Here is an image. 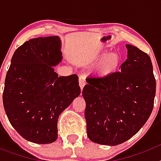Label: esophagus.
<instances>
[{
    "label": "esophagus",
    "mask_w": 161,
    "mask_h": 161,
    "mask_svg": "<svg viewBox=\"0 0 161 161\" xmlns=\"http://www.w3.org/2000/svg\"><path fill=\"white\" fill-rule=\"evenodd\" d=\"M86 82H85V77L84 76H80L79 77V85L80 87V89H83L84 86L85 85Z\"/></svg>",
    "instance_id": "34e87169"
}]
</instances>
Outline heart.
I'll return each mask as SVG.
<instances>
[{
  "mask_svg": "<svg viewBox=\"0 0 161 161\" xmlns=\"http://www.w3.org/2000/svg\"><path fill=\"white\" fill-rule=\"evenodd\" d=\"M89 63L98 61L96 65V72L100 75H109L114 72L121 62L120 55L116 52H109L107 50L100 51L87 59Z\"/></svg>",
  "mask_w": 161,
  "mask_h": 161,
  "instance_id": "heart-1",
  "label": "heart"
}]
</instances>
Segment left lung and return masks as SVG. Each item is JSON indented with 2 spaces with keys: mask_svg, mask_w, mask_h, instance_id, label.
<instances>
[{
  "mask_svg": "<svg viewBox=\"0 0 161 161\" xmlns=\"http://www.w3.org/2000/svg\"><path fill=\"white\" fill-rule=\"evenodd\" d=\"M127 59L120 72L86 79L87 136L99 144L115 146L133 137L148 119L154 106L156 80L147 53L126 44Z\"/></svg>",
  "mask_w": 161,
  "mask_h": 161,
  "instance_id": "1",
  "label": "left lung"
}]
</instances>
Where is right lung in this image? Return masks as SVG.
Wrapping results in <instances>:
<instances>
[{
	"instance_id": "right-lung-1",
	"label": "right lung",
	"mask_w": 161,
	"mask_h": 161,
	"mask_svg": "<svg viewBox=\"0 0 161 161\" xmlns=\"http://www.w3.org/2000/svg\"><path fill=\"white\" fill-rule=\"evenodd\" d=\"M58 36L38 37L15 51L6 74L3 105L20 136L39 144L55 142L60 114L80 93L78 76H58L62 61Z\"/></svg>"
}]
</instances>
